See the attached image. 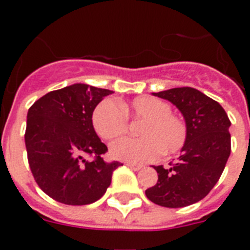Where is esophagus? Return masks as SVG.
Here are the masks:
<instances>
[{
  "instance_id": "1",
  "label": "esophagus",
  "mask_w": 250,
  "mask_h": 250,
  "mask_svg": "<svg viewBox=\"0 0 250 250\" xmlns=\"http://www.w3.org/2000/svg\"><path fill=\"white\" fill-rule=\"evenodd\" d=\"M126 165L130 167V169L134 170V171H138V170L141 169V165H138V164H131V163H127Z\"/></svg>"
}]
</instances>
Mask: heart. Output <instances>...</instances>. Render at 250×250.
I'll return each mask as SVG.
<instances>
[{
    "mask_svg": "<svg viewBox=\"0 0 250 250\" xmlns=\"http://www.w3.org/2000/svg\"><path fill=\"white\" fill-rule=\"evenodd\" d=\"M143 121L139 126V139H123L111 145V154L130 163H147L155 160L161 152L173 155L184 147L188 126L184 119L171 112L167 101L154 96H139L131 101L118 104L105 99L92 112V125L104 140H115L125 135L129 120Z\"/></svg>",
    "mask_w": 250,
    "mask_h": 250,
    "instance_id": "b5f03b06",
    "label": "heart"
}]
</instances>
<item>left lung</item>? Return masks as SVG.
I'll return each instance as SVG.
<instances>
[{
  "instance_id": "8db88e82",
  "label": "left lung",
  "mask_w": 250,
  "mask_h": 250,
  "mask_svg": "<svg viewBox=\"0 0 250 250\" xmlns=\"http://www.w3.org/2000/svg\"><path fill=\"white\" fill-rule=\"evenodd\" d=\"M169 100L184 115L188 139L180 156L169 167H154L158 183L145 190L147 199L165 208L199 202L218 183L230 155V120L213 99L193 87L154 92Z\"/></svg>"
}]
</instances>
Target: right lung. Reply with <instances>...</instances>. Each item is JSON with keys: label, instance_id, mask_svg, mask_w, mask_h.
Returning a JSON list of instances; mask_svg holds the SVG:
<instances>
[{"label": "right lung", "instance_id": "1", "mask_svg": "<svg viewBox=\"0 0 250 250\" xmlns=\"http://www.w3.org/2000/svg\"><path fill=\"white\" fill-rule=\"evenodd\" d=\"M110 94V90L75 83L43 95L28 109V165L41 190L56 202H96L111 184L114 170L123 165L104 160L107 146L92 126L94 109Z\"/></svg>", "mask_w": 250, "mask_h": 250}]
</instances>
